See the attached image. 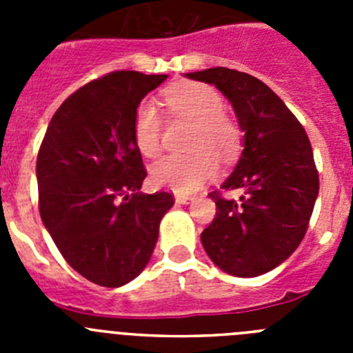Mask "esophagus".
I'll list each match as a JSON object with an SVG mask.
<instances>
[{"mask_svg":"<svg viewBox=\"0 0 353 353\" xmlns=\"http://www.w3.org/2000/svg\"><path fill=\"white\" fill-rule=\"evenodd\" d=\"M192 196H187V194H176L174 196V201H176V203L179 205H187V203H191L192 201Z\"/></svg>","mask_w":353,"mask_h":353,"instance_id":"34e87169","label":"esophagus"}]
</instances>
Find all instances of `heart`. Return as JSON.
Here are the masks:
<instances>
[{"label": "heart", "mask_w": 353, "mask_h": 353, "mask_svg": "<svg viewBox=\"0 0 353 353\" xmlns=\"http://www.w3.org/2000/svg\"><path fill=\"white\" fill-rule=\"evenodd\" d=\"M166 102L196 123L189 155H166L150 170L152 182L179 194L198 191L217 173V157L230 159L240 146V130L224 117V102L214 88L201 83H180L166 92ZM132 136L145 157L161 152V117L154 101H143L134 113Z\"/></svg>", "instance_id": "1"}]
</instances>
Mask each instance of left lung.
<instances>
[{
	"label": "left lung",
	"instance_id": "8db88e82",
	"mask_svg": "<svg viewBox=\"0 0 353 353\" xmlns=\"http://www.w3.org/2000/svg\"><path fill=\"white\" fill-rule=\"evenodd\" d=\"M226 97L244 132V150L224 191H215V217L201 233L208 258L221 270L256 277L281 265L299 248L318 196L313 150L301 121L265 83L226 67L189 72Z\"/></svg>",
	"mask_w": 353,
	"mask_h": 353
}]
</instances>
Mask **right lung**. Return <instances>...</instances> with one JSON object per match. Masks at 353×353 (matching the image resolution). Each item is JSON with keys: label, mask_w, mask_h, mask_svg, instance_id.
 I'll list each match as a JSON object with an SVG mask.
<instances>
[{"label": "right lung", "mask_w": 353, "mask_h": 353, "mask_svg": "<svg viewBox=\"0 0 353 353\" xmlns=\"http://www.w3.org/2000/svg\"><path fill=\"white\" fill-rule=\"evenodd\" d=\"M168 79L118 70L58 108L37 157L40 217L72 269L118 288L148 265L170 192H141L146 170L132 136L146 93Z\"/></svg>", "instance_id": "add662e5"}]
</instances>
